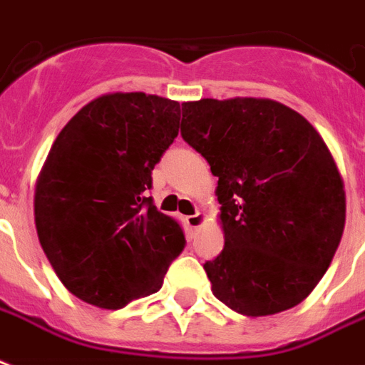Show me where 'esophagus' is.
Returning a JSON list of instances; mask_svg holds the SVG:
<instances>
[{"mask_svg":"<svg viewBox=\"0 0 365 365\" xmlns=\"http://www.w3.org/2000/svg\"><path fill=\"white\" fill-rule=\"evenodd\" d=\"M205 222H207V214L205 212H197V214H191V216H187V226L193 227V230L201 227Z\"/></svg>","mask_w":365,"mask_h":365,"instance_id":"34e87169","label":"esophagus"}]
</instances>
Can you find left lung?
Returning a JSON list of instances; mask_svg holds the SVG:
<instances>
[{"mask_svg": "<svg viewBox=\"0 0 365 365\" xmlns=\"http://www.w3.org/2000/svg\"><path fill=\"white\" fill-rule=\"evenodd\" d=\"M182 110L183 139L218 178L224 250L205 264L214 297L250 318L300 304L344 232V182L329 147L274 99H201Z\"/></svg>", "mask_w": 365, "mask_h": 365, "instance_id": "1", "label": "left lung"}]
</instances>
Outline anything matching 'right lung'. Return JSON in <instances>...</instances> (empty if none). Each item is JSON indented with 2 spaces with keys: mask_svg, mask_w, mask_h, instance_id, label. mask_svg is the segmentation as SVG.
Returning <instances> with one entry per match:
<instances>
[{
  "mask_svg": "<svg viewBox=\"0 0 365 365\" xmlns=\"http://www.w3.org/2000/svg\"><path fill=\"white\" fill-rule=\"evenodd\" d=\"M180 132V103L143 91L83 105L53 141L36 182L38 239L61 283L118 310L163 287L185 237L145 197Z\"/></svg>",
  "mask_w": 365,
  "mask_h": 365,
  "instance_id": "add662e5",
  "label": "right lung"
}]
</instances>
